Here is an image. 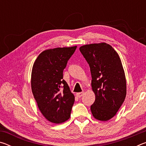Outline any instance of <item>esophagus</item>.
Returning <instances> with one entry per match:
<instances>
[{
    "instance_id": "1",
    "label": "esophagus",
    "mask_w": 146,
    "mask_h": 146,
    "mask_svg": "<svg viewBox=\"0 0 146 146\" xmlns=\"http://www.w3.org/2000/svg\"><path fill=\"white\" fill-rule=\"evenodd\" d=\"M83 95H84V92H80V93H76V97H78V98H80V97H82Z\"/></svg>"
}]
</instances>
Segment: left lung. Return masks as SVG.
I'll return each mask as SVG.
<instances>
[{"label":"left lung","instance_id":"1","mask_svg":"<svg viewBox=\"0 0 146 146\" xmlns=\"http://www.w3.org/2000/svg\"><path fill=\"white\" fill-rule=\"evenodd\" d=\"M80 51L90 66L95 94L91 113L96 119L107 121L116 115L126 96V80L119 55L106 43L84 45Z\"/></svg>","mask_w":146,"mask_h":146}]
</instances>
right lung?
Here are the masks:
<instances>
[{
    "instance_id": "1",
    "label": "right lung",
    "mask_w": 146,
    "mask_h": 146,
    "mask_svg": "<svg viewBox=\"0 0 146 146\" xmlns=\"http://www.w3.org/2000/svg\"><path fill=\"white\" fill-rule=\"evenodd\" d=\"M76 46L44 51L35 61L31 90L38 107L49 122L60 123L70 117L75 96L63 79V71Z\"/></svg>"
}]
</instances>
